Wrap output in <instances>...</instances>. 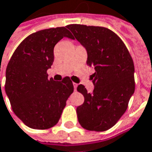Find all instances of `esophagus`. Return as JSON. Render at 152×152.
Here are the masks:
<instances>
[{"instance_id": "esophagus-1", "label": "esophagus", "mask_w": 152, "mask_h": 152, "mask_svg": "<svg viewBox=\"0 0 152 152\" xmlns=\"http://www.w3.org/2000/svg\"><path fill=\"white\" fill-rule=\"evenodd\" d=\"M72 85H73V89H74V91H76V90H77V87H78V84L73 83Z\"/></svg>"}]
</instances>
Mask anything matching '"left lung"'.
Here are the masks:
<instances>
[{
    "label": "left lung",
    "instance_id": "1",
    "mask_svg": "<svg viewBox=\"0 0 152 152\" xmlns=\"http://www.w3.org/2000/svg\"><path fill=\"white\" fill-rule=\"evenodd\" d=\"M87 52V65L95 69L91 75L94 90L88 92L83 85L77 90L85 101L76 110L79 122L90 131L111 128L122 116L134 93V65L124 42L111 30L84 25L67 26Z\"/></svg>",
    "mask_w": 152,
    "mask_h": 152
}]
</instances>
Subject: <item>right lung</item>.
I'll use <instances>...</instances> for the list:
<instances>
[{"instance_id": "1", "label": "right lung", "mask_w": 152, "mask_h": 152, "mask_svg": "<svg viewBox=\"0 0 152 152\" xmlns=\"http://www.w3.org/2000/svg\"><path fill=\"white\" fill-rule=\"evenodd\" d=\"M64 37L72 38L66 27L34 32L14 51L6 70L5 91L14 114L29 127L48 129L58 122L73 91L69 77L48 79L54 61V47Z\"/></svg>"}]
</instances>
